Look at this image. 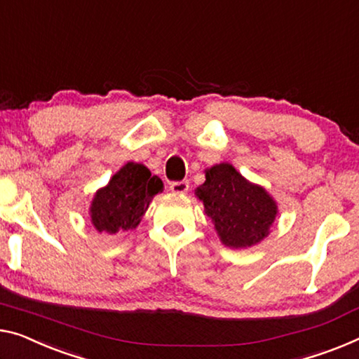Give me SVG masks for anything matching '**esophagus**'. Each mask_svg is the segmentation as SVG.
Here are the masks:
<instances>
[{"mask_svg":"<svg viewBox=\"0 0 359 359\" xmlns=\"http://www.w3.org/2000/svg\"><path fill=\"white\" fill-rule=\"evenodd\" d=\"M187 189H189V181L183 180V181H173L170 184V191L175 192V194H186Z\"/></svg>","mask_w":359,"mask_h":359,"instance_id":"esophagus-1","label":"esophagus"}]
</instances>
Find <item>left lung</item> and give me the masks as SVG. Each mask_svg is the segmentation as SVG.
<instances>
[{
	"label": "left lung",
	"mask_w": 359,
	"mask_h": 359,
	"mask_svg": "<svg viewBox=\"0 0 359 359\" xmlns=\"http://www.w3.org/2000/svg\"><path fill=\"white\" fill-rule=\"evenodd\" d=\"M205 178L197 187V197L223 244L239 249L260 242L278 213L268 192L242 178L229 163L215 165L207 170Z\"/></svg>",
	"instance_id": "left-lung-1"
}]
</instances>
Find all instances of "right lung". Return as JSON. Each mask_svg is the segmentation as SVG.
I'll use <instances>...</instances> for the list:
<instances>
[{
  "instance_id": "obj_1",
  "label": "right lung",
  "mask_w": 359,
  "mask_h": 359,
  "mask_svg": "<svg viewBox=\"0 0 359 359\" xmlns=\"http://www.w3.org/2000/svg\"><path fill=\"white\" fill-rule=\"evenodd\" d=\"M162 189L158 176H152L144 165L128 162L106 187L96 192L91 203V222L99 233L135 229L152 197Z\"/></svg>"
}]
</instances>
